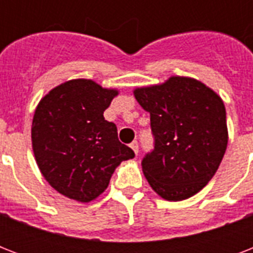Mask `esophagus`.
<instances>
[{"label": "esophagus", "mask_w": 253, "mask_h": 253, "mask_svg": "<svg viewBox=\"0 0 253 253\" xmlns=\"http://www.w3.org/2000/svg\"><path fill=\"white\" fill-rule=\"evenodd\" d=\"M130 147L132 148V151H134L135 154H138V152H139V144H138V142H136V140H134V142L131 143Z\"/></svg>", "instance_id": "obj_1"}]
</instances>
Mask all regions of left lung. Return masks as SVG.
I'll list each match as a JSON object with an SVG mask.
<instances>
[{"label":"left lung","instance_id":"1","mask_svg":"<svg viewBox=\"0 0 253 253\" xmlns=\"http://www.w3.org/2000/svg\"><path fill=\"white\" fill-rule=\"evenodd\" d=\"M139 105L150 113L154 151L143 159L148 184L167 201L194 196L215 174L227 148L226 109L219 95L192 77L136 87Z\"/></svg>","mask_w":253,"mask_h":253}]
</instances>
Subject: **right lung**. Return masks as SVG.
Segmentation results:
<instances>
[{
	"label": "right lung",
	"instance_id": "1",
	"mask_svg": "<svg viewBox=\"0 0 253 253\" xmlns=\"http://www.w3.org/2000/svg\"><path fill=\"white\" fill-rule=\"evenodd\" d=\"M118 95L86 79L65 81L39 101L31 142L37 164L55 190L79 202L105 192L115 168L135 156L103 111Z\"/></svg>",
	"mask_w": 253,
	"mask_h": 253
}]
</instances>
